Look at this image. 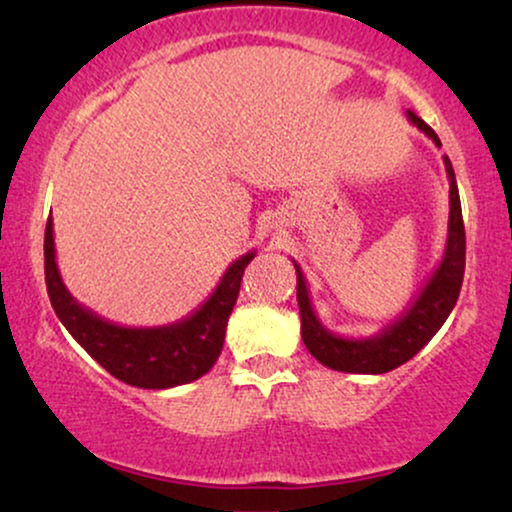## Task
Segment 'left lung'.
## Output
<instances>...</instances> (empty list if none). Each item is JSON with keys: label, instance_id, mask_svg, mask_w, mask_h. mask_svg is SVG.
I'll list each match as a JSON object with an SVG mask.
<instances>
[{"label": "left lung", "instance_id": "left-lung-1", "mask_svg": "<svg viewBox=\"0 0 512 512\" xmlns=\"http://www.w3.org/2000/svg\"><path fill=\"white\" fill-rule=\"evenodd\" d=\"M407 119L440 145V138L424 119L414 112H407ZM449 180V224H447V243L442 260L428 278L417 299L400 313L393 323L379 330L372 337H342L320 323L313 311L306 278L299 264L292 260L297 271V304L299 316H302V339L306 349L320 365L330 367L337 372L351 374H384L400 367L407 360L417 356L424 346L431 342L435 332L440 330L449 313H452L459 290L463 283V267H466V231H463L459 187L452 161L442 156Z\"/></svg>", "mask_w": 512, "mask_h": 512}]
</instances>
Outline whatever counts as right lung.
Segmentation results:
<instances>
[{
	"instance_id": "right-lung-1",
	"label": "right lung",
	"mask_w": 512,
	"mask_h": 512,
	"mask_svg": "<svg viewBox=\"0 0 512 512\" xmlns=\"http://www.w3.org/2000/svg\"><path fill=\"white\" fill-rule=\"evenodd\" d=\"M252 257L255 250L231 262L213 295L187 318L159 327H126L98 316L70 295L56 264L53 220L46 222L44 234L46 290L60 323L112 377L154 391L189 384L215 365L227 335L229 313L241 290L243 271Z\"/></svg>"
}]
</instances>
